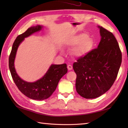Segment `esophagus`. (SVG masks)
I'll list each match as a JSON object with an SVG mask.
<instances>
[{
    "label": "esophagus",
    "instance_id": "34e87169",
    "mask_svg": "<svg viewBox=\"0 0 128 128\" xmlns=\"http://www.w3.org/2000/svg\"><path fill=\"white\" fill-rule=\"evenodd\" d=\"M68 69L69 70H72V66L71 65H68Z\"/></svg>",
    "mask_w": 128,
    "mask_h": 128
}]
</instances>
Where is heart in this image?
<instances>
[{"instance_id": "obj_1", "label": "heart", "mask_w": 128, "mask_h": 128, "mask_svg": "<svg viewBox=\"0 0 128 128\" xmlns=\"http://www.w3.org/2000/svg\"><path fill=\"white\" fill-rule=\"evenodd\" d=\"M66 44L74 48L72 55L76 58H82L93 50L94 41L87 34L82 33L72 36L66 40Z\"/></svg>"}]
</instances>
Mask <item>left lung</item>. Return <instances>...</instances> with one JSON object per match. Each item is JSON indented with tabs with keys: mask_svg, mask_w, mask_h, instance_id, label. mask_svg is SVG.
Wrapping results in <instances>:
<instances>
[{
	"mask_svg": "<svg viewBox=\"0 0 128 128\" xmlns=\"http://www.w3.org/2000/svg\"><path fill=\"white\" fill-rule=\"evenodd\" d=\"M100 40L96 49L73 64L76 74V90L87 99L96 98L109 90L117 76L122 52L112 32L101 26Z\"/></svg>",
	"mask_w": 128,
	"mask_h": 128,
	"instance_id": "8db88e82",
	"label": "left lung"
}]
</instances>
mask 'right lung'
<instances>
[{
    "label": "right lung",
    "instance_id": "obj_1",
    "mask_svg": "<svg viewBox=\"0 0 128 128\" xmlns=\"http://www.w3.org/2000/svg\"><path fill=\"white\" fill-rule=\"evenodd\" d=\"M42 28L43 26L41 25L32 26L22 34L18 35L13 43L9 59L11 75L19 90L30 98L39 100H44L50 97L56 90L59 80L68 72L66 64H52L42 78L33 82L24 80L18 75L14 62L18 46L25 38L40 31Z\"/></svg>",
    "mask_w": 128,
    "mask_h": 128
}]
</instances>
